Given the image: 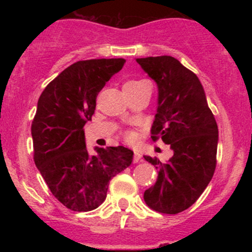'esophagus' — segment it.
Returning a JSON list of instances; mask_svg holds the SVG:
<instances>
[{
    "mask_svg": "<svg viewBox=\"0 0 252 252\" xmlns=\"http://www.w3.org/2000/svg\"><path fill=\"white\" fill-rule=\"evenodd\" d=\"M141 158H142V155H141L138 152H135V153H134V162H135V163L140 162Z\"/></svg>",
    "mask_w": 252,
    "mask_h": 252,
    "instance_id": "esophagus-1",
    "label": "esophagus"
}]
</instances>
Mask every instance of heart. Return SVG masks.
<instances>
[{
	"instance_id": "heart-1",
	"label": "heart",
	"mask_w": 252,
	"mask_h": 252,
	"mask_svg": "<svg viewBox=\"0 0 252 252\" xmlns=\"http://www.w3.org/2000/svg\"><path fill=\"white\" fill-rule=\"evenodd\" d=\"M146 82H143V80H140V82H136V80H132V82H128L126 84V85H138V84H143ZM126 138L128 141H132L135 138V135L134 132H126Z\"/></svg>"
}]
</instances>
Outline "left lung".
<instances>
[{"label":"left lung","instance_id":"obj_1","mask_svg":"<svg viewBox=\"0 0 252 252\" xmlns=\"http://www.w3.org/2000/svg\"><path fill=\"white\" fill-rule=\"evenodd\" d=\"M158 85L152 138L169 144L166 163L144 156L158 169V180L144 192L150 209L176 215L192 206L212 179L217 163L218 126L199 78L169 56L137 58Z\"/></svg>","mask_w":252,"mask_h":252}]
</instances>
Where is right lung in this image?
Listing matches in <instances>:
<instances>
[{"mask_svg":"<svg viewBox=\"0 0 252 252\" xmlns=\"http://www.w3.org/2000/svg\"><path fill=\"white\" fill-rule=\"evenodd\" d=\"M126 60L90 59L65 68L46 86L32 122L34 162L48 189L63 206L76 212L97 209L109 182L132 162L123 146L86 149L84 126L91 121L98 92Z\"/></svg>","mask_w":252,"mask_h":252,"instance_id":"right-lung-1","label":"right lung"}]
</instances>
